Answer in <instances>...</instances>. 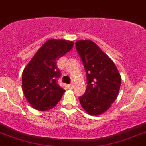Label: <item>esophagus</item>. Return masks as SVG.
Listing matches in <instances>:
<instances>
[{
	"instance_id": "obj_1",
	"label": "esophagus",
	"mask_w": 146,
	"mask_h": 146,
	"mask_svg": "<svg viewBox=\"0 0 146 146\" xmlns=\"http://www.w3.org/2000/svg\"><path fill=\"white\" fill-rule=\"evenodd\" d=\"M68 87L69 88H73V84H69V85H68Z\"/></svg>"
}]
</instances>
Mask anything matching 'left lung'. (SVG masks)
<instances>
[{
    "mask_svg": "<svg viewBox=\"0 0 146 146\" xmlns=\"http://www.w3.org/2000/svg\"><path fill=\"white\" fill-rule=\"evenodd\" d=\"M76 47L86 70L88 84L84 94L79 97L80 103L88 114L100 115L118 97L121 75L113 60L94 42L78 40Z\"/></svg>",
    "mask_w": 146,
    "mask_h": 146,
    "instance_id": "1",
    "label": "left lung"
}]
</instances>
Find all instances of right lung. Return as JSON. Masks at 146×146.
<instances>
[{
	"label": "right lung",
	"instance_id": "1",
	"mask_svg": "<svg viewBox=\"0 0 146 146\" xmlns=\"http://www.w3.org/2000/svg\"><path fill=\"white\" fill-rule=\"evenodd\" d=\"M73 41L50 39L36 52L22 73V89L32 107L48 111L57 105L65 90L58 83L60 71L56 60L70 51Z\"/></svg>",
	"mask_w": 146,
	"mask_h": 146
}]
</instances>
